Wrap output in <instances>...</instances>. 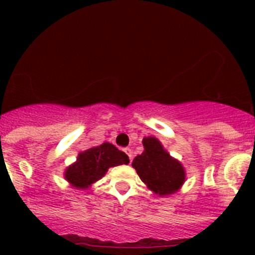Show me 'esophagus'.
Masks as SVG:
<instances>
[{
    "mask_svg": "<svg viewBox=\"0 0 255 255\" xmlns=\"http://www.w3.org/2000/svg\"><path fill=\"white\" fill-rule=\"evenodd\" d=\"M124 152L126 153V154L129 155V159H130V162L132 161V152H131V149H130V148H125V149H124Z\"/></svg>",
    "mask_w": 255,
    "mask_h": 255,
    "instance_id": "1",
    "label": "esophagus"
}]
</instances>
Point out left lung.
I'll return each instance as SVG.
<instances>
[{"mask_svg":"<svg viewBox=\"0 0 255 255\" xmlns=\"http://www.w3.org/2000/svg\"><path fill=\"white\" fill-rule=\"evenodd\" d=\"M143 145L144 152L132 161V167L136 170L141 181L155 194L175 193L185 180V171L181 163L173 159L153 136L144 138Z\"/></svg>","mask_w":255,"mask_h":255,"instance_id":"1","label":"left lung"}]
</instances>
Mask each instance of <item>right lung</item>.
Here are the masks:
<instances>
[{
  "label": "right lung",
  "instance_id": "1",
  "mask_svg": "<svg viewBox=\"0 0 255 255\" xmlns=\"http://www.w3.org/2000/svg\"><path fill=\"white\" fill-rule=\"evenodd\" d=\"M129 163V157L117 149L114 144L103 143L100 147L87 149L65 172V177L75 188L85 189L105 176L110 167Z\"/></svg>",
  "mask_w": 255,
  "mask_h": 255
}]
</instances>
